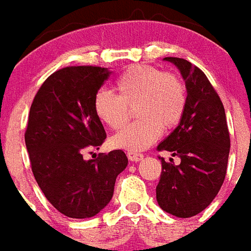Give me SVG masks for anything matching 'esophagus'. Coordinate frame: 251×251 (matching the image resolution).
Wrapping results in <instances>:
<instances>
[{"instance_id": "obj_1", "label": "esophagus", "mask_w": 251, "mask_h": 251, "mask_svg": "<svg viewBox=\"0 0 251 251\" xmlns=\"http://www.w3.org/2000/svg\"><path fill=\"white\" fill-rule=\"evenodd\" d=\"M127 158H129V161H131V162H140L141 159L144 158V154L129 151V153H127Z\"/></svg>"}]
</instances>
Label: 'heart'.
<instances>
[{"mask_svg": "<svg viewBox=\"0 0 251 251\" xmlns=\"http://www.w3.org/2000/svg\"><path fill=\"white\" fill-rule=\"evenodd\" d=\"M117 94L100 90L94 97V113L103 125L118 129L135 106L141 121L127 125L110 138V146L127 151H142L153 145L165 129L181 122L186 110V92L181 79L153 66L134 65L116 82Z\"/></svg>", "mask_w": 251, "mask_h": 251, "instance_id": "b5f03b06", "label": "heart"}]
</instances>
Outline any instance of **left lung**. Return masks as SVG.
Segmentation results:
<instances>
[{
  "mask_svg": "<svg viewBox=\"0 0 251 251\" xmlns=\"http://www.w3.org/2000/svg\"><path fill=\"white\" fill-rule=\"evenodd\" d=\"M177 66L186 86V110L182 120L157 146L181 159L161 158L162 173L157 202L166 213L189 218L210 205L224 183L230 151L226 114L218 94L205 73L189 61L163 58Z\"/></svg>",
  "mask_w": 251,
  "mask_h": 251,
  "instance_id": "left-lung-1",
  "label": "left lung"
}]
</instances>
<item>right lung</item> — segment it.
Masks as SVG:
<instances>
[{"label": "right lung", "instance_id": "add662e5", "mask_svg": "<svg viewBox=\"0 0 251 251\" xmlns=\"http://www.w3.org/2000/svg\"><path fill=\"white\" fill-rule=\"evenodd\" d=\"M110 70L69 66L57 70L29 111L25 144L38 186L55 209L70 218H90L110 202L117 176L127 166L122 150L85 159L106 138L94 113V97Z\"/></svg>", "mask_w": 251, "mask_h": 251}]
</instances>
